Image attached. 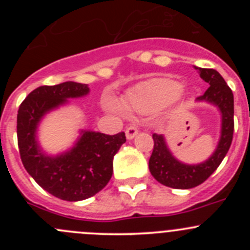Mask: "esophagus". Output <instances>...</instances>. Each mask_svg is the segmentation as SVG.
<instances>
[{
    "mask_svg": "<svg viewBox=\"0 0 250 250\" xmlns=\"http://www.w3.org/2000/svg\"><path fill=\"white\" fill-rule=\"evenodd\" d=\"M137 134H138V128L135 127V125H130V127H128L127 129H125V137H127V139L129 140L133 139Z\"/></svg>",
    "mask_w": 250,
    "mask_h": 250,
    "instance_id": "obj_1",
    "label": "esophagus"
}]
</instances>
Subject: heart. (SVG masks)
<instances>
[{
    "label": "heart",
    "instance_id": "b5f03b06",
    "mask_svg": "<svg viewBox=\"0 0 250 250\" xmlns=\"http://www.w3.org/2000/svg\"><path fill=\"white\" fill-rule=\"evenodd\" d=\"M180 92L181 85L178 82L167 78H158L145 83L130 93L125 105L132 110L150 112L173 102L179 97ZM109 106L112 110H120V106L115 103H110Z\"/></svg>",
    "mask_w": 250,
    "mask_h": 250
}]
</instances>
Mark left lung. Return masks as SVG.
Returning <instances> with one entry per match:
<instances>
[{
	"mask_svg": "<svg viewBox=\"0 0 250 250\" xmlns=\"http://www.w3.org/2000/svg\"><path fill=\"white\" fill-rule=\"evenodd\" d=\"M197 69V67H196ZM200 76L209 88L197 100L213 103L223 115L221 138L215 152L201 165L188 166L180 163L167 148L163 135L153 133V150L148 161V168L153 178L162 185L173 188H192L204 183L223 162L233 138V93L223 76L214 69H198Z\"/></svg>",
	"mask_w": 250,
	"mask_h": 250,
	"instance_id": "obj_1",
	"label": "left lung"
}]
</instances>
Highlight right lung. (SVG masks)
I'll list each match as a JSON object with an SVG mask.
<instances>
[{
    "label": "right lung",
    "mask_w": 250,
    "mask_h": 250,
    "mask_svg": "<svg viewBox=\"0 0 250 250\" xmlns=\"http://www.w3.org/2000/svg\"><path fill=\"white\" fill-rule=\"evenodd\" d=\"M89 92L87 84L64 82L41 85L20 104L17 116V137L20 158L27 173L50 195L64 201H82L102 191L113 172V156L125 134L83 132L74 148L58 157H48L36 143V128L44 113L64 104L69 98Z\"/></svg>",
    "instance_id": "obj_1"
}]
</instances>
